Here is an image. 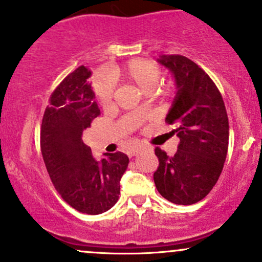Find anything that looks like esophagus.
Returning a JSON list of instances; mask_svg holds the SVG:
<instances>
[{
  "instance_id": "34e87169",
  "label": "esophagus",
  "mask_w": 262,
  "mask_h": 262,
  "mask_svg": "<svg viewBox=\"0 0 262 262\" xmlns=\"http://www.w3.org/2000/svg\"><path fill=\"white\" fill-rule=\"evenodd\" d=\"M140 150H142V148H138V147L134 148V149L132 150V156H137V154H138Z\"/></svg>"
}]
</instances>
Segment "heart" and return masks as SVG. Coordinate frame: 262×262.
<instances>
[{
  "mask_svg": "<svg viewBox=\"0 0 262 262\" xmlns=\"http://www.w3.org/2000/svg\"><path fill=\"white\" fill-rule=\"evenodd\" d=\"M161 69L157 64L144 59H134L124 66H113L108 70V76H99L94 80L93 88L99 103L103 106L112 103L114 85L112 80H123L136 85L144 94H150L156 90L161 80ZM166 92V90H161Z\"/></svg>",
  "mask_w": 262,
  "mask_h": 262,
  "instance_id": "b5f03b06",
  "label": "heart"
}]
</instances>
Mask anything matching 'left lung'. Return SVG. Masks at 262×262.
Instances as JSON below:
<instances>
[{"label": "left lung", "instance_id": "8db88e82", "mask_svg": "<svg viewBox=\"0 0 262 262\" xmlns=\"http://www.w3.org/2000/svg\"><path fill=\"white\" fill-rule=\"evenodd\" d=\"M173 73L178 92L166 122L180 138L169 157L157 147L159 166L153 174L162 197L176 205L203 200L219 181L228 149V117L219 88L196 62L182 55L158 60Z\"/></svg>", "mask_w": 262, "mask_h": 262}]
</instances>
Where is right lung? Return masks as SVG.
Listing matches in <instances>:
<instances>
[{"instance_id":"right-lung-1","label":"right lung","mask_w":262,"mask_h":262,"mask_svg":"<svg viewBox=\"0 0 262 262\" xmlns=\"http://www.w3.org/2000/svg\"><path fill=\"white\" fill-rule=\"evenodd\" d=\"M84 66L69 74L52 92L43 113L40 147L55 189L68 205L86 214L110 210L120 193V178L129 158L122 152L93 157L82 133L100 115Z\"/></svg>"}]
</instances>
